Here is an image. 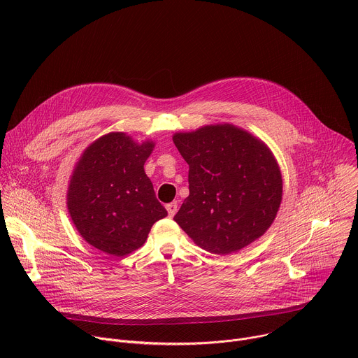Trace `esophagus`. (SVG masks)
<instances>
[{"label":"esophagus","mask_w":358,"mask_h":358,"mask_svg":"<svg viewBox=\"0 0 358 358\" xmlns=\"http://www.w3.org/2000/svg\"><path fill=\"white\" fill-rule=\"evenodd\" d=\"M166 208H167V211H169V215H170V217H174V215H176V213H177V208H178V203H177V201H173V202L167 203Z\"/></svg>","instance_id":"1"}]
</instances>
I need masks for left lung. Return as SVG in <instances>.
<instances>
[{
    "instance_id": "8db88e82",
    "label": "left lung",
    "mask_w": 358,
    "mask_h": 358,
    "mask_svg": "<svg viewBox=\"0 0 358 358\" xmlns=\"http://www.w3.org/2000/svg\"><path fill=\"white\" fill-rule=\"evenodd\" d=\"M189 195L174 221L211 253L228 255L266 232L282 201V176L271 150L249 133L206 126L177 133Z\"/></svg>"
}]
</instances>
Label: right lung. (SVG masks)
Wrapping results in <instances>:
<instances>
[{"instance_id":"1","label":"right lung","mask_w":358,"mask_h":358,"mask_svg":"<svg viewBox=\"0 0 358 358\" xmlns=\"http://www.w3.org/2000/svg\"><path fill=\"white\" fill-rule=\"evenodd\" d=\"M155 147L134 143L124 133H109L80 157L68 191L71 218L96 249L113 257L140 248L152 227L167 217L144 173Z\"/></svg>"}]
</instances>
